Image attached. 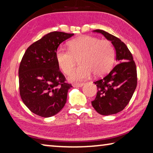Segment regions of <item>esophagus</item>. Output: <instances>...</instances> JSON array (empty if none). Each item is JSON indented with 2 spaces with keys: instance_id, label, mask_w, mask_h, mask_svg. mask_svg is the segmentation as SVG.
Listing matches in <instances>:
<instances>
[{
  "instance_id": "34e87169",
  "label": "esophagus",
  "mask_w": 153,
  "mask_h": 153,
  "mask_svg": "<svg viewBox=\"0 0 153 153\" xmlns=\"http://www.w3.org/2000/svg\"><path fill=\"white\" fill-rule=\"evenodd\" d=\"M84 85L83 83H79V84H74V87H82Z\"/></svg>"
}]
</instances>
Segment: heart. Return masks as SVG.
Returning <instances> with one entry per match:
<instances>
[{
	"label": "heart",
	"mask_w": 153,
	"mask_h": 153,
	"mask_svg": "<svg viewBox=\"0 0 153 153\" xmlns=\"http://www.w3.org/2000/svg\"><path fill=\"white\" fill-rule=\"evenodd\" d=\"M69 49L59 48L56 53L57 63L64 74L71 73L79 60L81 66L70 76L71 82L83 81L93 74L95 76L106 74L112 68L115 52L112 43L107 40L91 36H82L68 42Z\"/></svg>",
	"instance_id": "heart-1"
}]
</instances>
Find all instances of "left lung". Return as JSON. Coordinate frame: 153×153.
I'll return each instance as SVG.
<instances>
[{
    "label": "left lung",
    "instance_id": "1",
    "mask_svg": "<svg viewBox=\"0 0 153 153\" xmlns=\"http://www.w3.org/2000/svg\"><path fill=\"white\" fill-rule=\"evenodd\" d=\"M94 31L111 41L119 63L106 76L94 82L97 92L91 104L100 115H113L122 111L133 96L137 84L136 65L131 51L120 39L101 29Z\"/></svg>",
    "mask_w": 153,
    "mask_h": 153
}]
</instances>
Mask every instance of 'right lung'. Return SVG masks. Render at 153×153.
Here are the masks:
<instances>
[{"label":"right lung","instance_id":"right-lung-1","mask_svg":"<svg viewBox=\"0 0 153 153\" xmlns=\"http://www.w3.org/2000/svg\"><path fill=\"white\" fill-rule=\"evenodd\" d=\"M74 35L53 31L31 45L18 70L20 95L31 112L43 117L62 110L71 84L59 70L56 53L60 43Z\"/></svg>","mask_w":153,"mask_h":153}]
</instances>
